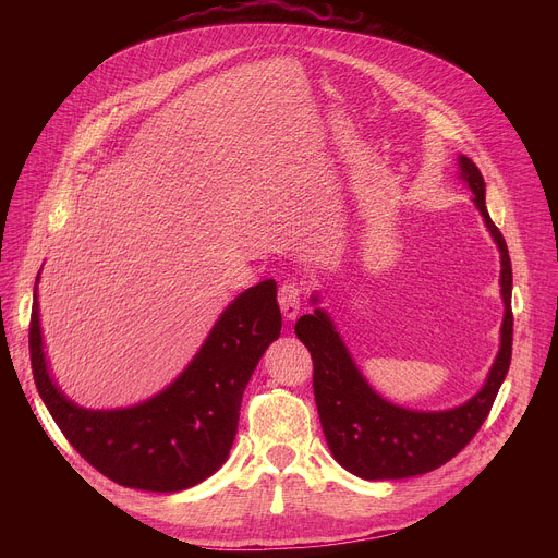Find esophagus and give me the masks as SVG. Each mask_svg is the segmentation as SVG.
<instances>
[{"mask_svg": "<svg viewBox=\"0 0 558 558\" xmlns=\"http://www.w3.org/2000/svg\"><path fill=\"white\" fill-rule=\"evenodd\" d=\"M278 302H280V308H282L287 320H293L300 311V304H302V284L293 282V280L282 282L278 289Z\"/></svg>", "mask_w": 558, "mask_h": 558, "instance_id": "obj_1", "label": "esophagus"}]
</instances>
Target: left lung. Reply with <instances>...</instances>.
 <instances>
[{
    "label": "left lung",
    "instance_id": "left-lung-1",
    "mask_svg": "<svg viewBox=\"0 0 558 558\" xmlns=\"http://www.w3.org/2000/svg\"><path fill=\"white\" fill-rule=\"evenodd\" d=\"M459 170L501 252V295L506 304L499 355L484 388L472 400L437 413L395 407L362 377L325 308H315L295 323V336L313 360V392L327 444L336 461L362 480H407L450 461L486 422L510 368L514 317L508 245L488 214L486 183L480 168L461 154Z\"/></svg>",
    "mask_w": 558,
    "mask_h": 558
}]
</instances>
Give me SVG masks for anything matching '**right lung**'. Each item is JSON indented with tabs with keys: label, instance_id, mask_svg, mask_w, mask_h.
<instances>
[{
	"label": "right lung",
	"instance_id": "add662e5",
	"mask_svg": "<svg viewBox=\"0 0 558 558\" xmlns=\"http://www.w3.org/2000/svg\"><path fill=\"white\" fill-rule=\"evenodd\" d=\"M37 282L28 333L33 377L72 448L114 484L147 493H179L214 474L229 457L245 386L282 329L276 282H258L238 295L166 390L117 411L76 407L52 381L41 342Z\"/></svg>",
	"mask_w": 558,
	"mask_h": 558
}]
</instances>
